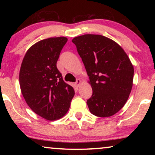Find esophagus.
I'll use <instances>...</instances> for the list:
<instances>
[{"label": "esophagus", "mask_w": 155, "mask_h": 155, "mask_svg": "<svg viewBox=\"0 0 155 155\" xmlns=\"http://www.w3.org/2000/svg\"><path fill=\"white\" fill-rule=\"evenodd\" d=\"M80 83H81V80H80V79H78L77 80H76V82H75V85L77 86V87H79Z\"/></svg>", "instance_id": "obj_1"}]
</instances>
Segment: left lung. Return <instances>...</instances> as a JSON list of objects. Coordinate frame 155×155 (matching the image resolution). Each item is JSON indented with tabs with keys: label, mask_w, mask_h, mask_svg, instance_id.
<instances>
[{
	"label": "left lung",
	"mask_w": 155,
	"mask_h": 155,
	"mask_svg": "<svg viewBox=\"0 0 155 155\" xmlns=\"http://www.w3.org/2000/svg\"><path fill=\"white\" fill-rule=\"evenodd\" d=\"M90 78L92 95L87 101L93 115L109 117L122 109L132 90L134 68L118 44L99 35L72 40Z\"/></svg>",
	"instance_id": "left-lung-1"
}]
</instances>
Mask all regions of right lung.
<instances>
[{
    "mask_svg": "<svg viewBox=\"0 0 155 155\" xmlns=\"http://www.w3.org/2000/svg\"><path fill=\"white\" fill-rule=\"evenodd\" d=\"M67 41L61 37L38 41L27 50L21 65L19 79L25 100L35 114L48 120L63 117L75 95L56 67Z\"/></svg>",
    "mask_w": 155,
    "mask_h": 155,
    "instance_id": "add662e5",
    "label": "right lung"
}]
</instances>
